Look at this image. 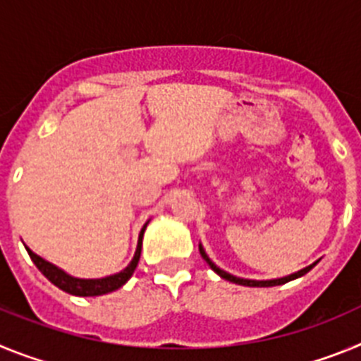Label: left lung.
Here are the masks:
<instances>
[{"mask_svg":"<svg viewBox=\"0 0 361 361\" xmlns=\"http://www.w3.org/2000/svg\"><path fill=\"white\" fill-rule=\"evenodd\" d=\"M199 251H200V257H202L204 260L208 262V266L212 267L213 271H215L216 275L222 276V279H224V280H229V282H233V283H238V286H250V288H271V286H282V283L289 282V280H295V279H298V276L305 275L307 271H311L312 267L317 266V262H314V264H312V266H309V267H305V269L298 271V273H295V275L286 276V279H276V280H245V279H237V276L229 275V273L222 271V269H220V267H216L215 264H213L212 260H209V257H208V255H206V251L202 250V245H199Z\"/></svg>","mask_w":361,"mask_h":361,"instance_id":"obj_1","label":"left lung"}]
</instances>
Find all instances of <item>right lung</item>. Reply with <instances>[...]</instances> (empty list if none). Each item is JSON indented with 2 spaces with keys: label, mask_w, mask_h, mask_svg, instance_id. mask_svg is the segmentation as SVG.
I'll return each instance as SVG.
<instances>
[{
  "label": "right lung",
  "mask_w": 361,
  "mask_h": 361,
  "mask_svg": "<svg viewBox=\"0 0 361 361\" xmlns=\"http://www.w3.org/2000/svg\"><path fill=\"white\" fill-rule=\"evenodd\" d=\"M148 226L146 222L141 229V235H139V244H137V251H135V257L133 260L130 262V266L126 269H123L121 273L117 275H111L106 276V279H95V280H82V279H73V276L66 275L65 271L56 267L54 264L47 262L43 260L41 257H37L34 251H30L27 247L28 255H30L32 262L36 264L37 269L43 273L54 286H57L59 289H63L65 293H70V295H75V296H99V295H106V293L116 291L119 289L121 286L128 282L130 276L133 275V271H135L137 264H139V258H141V247H142V235H145V229Z\"/></svg>",
  "instance_id": "add662e5"
}]
</instances>
